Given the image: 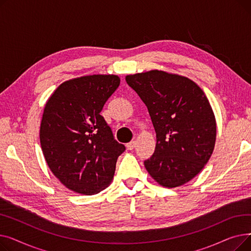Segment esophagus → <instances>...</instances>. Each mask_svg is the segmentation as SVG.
I'll return each instance as SVG.
<instances>
[{
  "instance_id": "1",
  "label": "esophagus",
  "mask_w": 251,
  "mask_h": 251,
  "mask_svg": "<svg viewBox=\"0 0 251 251\" xmlns=\"http://www.w3.org/2000/svg\"><path fill=\"white\" fill-rule=\"evenodd\" d=\"M135 146H136V142L135 141H130V142H128L127 144H126V148H127V150H133L134 148H135Z\"/></svg>"
}]
</instances>
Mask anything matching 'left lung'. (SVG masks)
<instances>
[{"label":"left lung","mask_w":251,"mask_h":251,"mask_svg":"<svg viewBox=\"0 0 251 251\" xmlns=\"http://www.w3.org/2000/svg\"><path fill=\"white\" fill-rule=\"evenodd\" d=\"M126 82L146 103L156 133L144 167L162 186L187 183L215 148L216 119L204 92L187 77L159 70L127 75Z\"/></svg>","instance_id":"8db88e82"}]
</instances>
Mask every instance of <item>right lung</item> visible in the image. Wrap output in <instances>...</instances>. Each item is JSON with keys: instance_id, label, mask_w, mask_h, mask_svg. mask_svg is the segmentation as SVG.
I'll use <instances>...</instances> for the list:
<instances>
[{"instance_id": "right-lung-1", "label": "right lung", "mask_w": 251, "mask_h": 251, "mask_svg": "<svg viewBox=\"0 0 251 251\" xmlns=\"http://www.w3.org/2000/svg\"><path fill=\"white\" fill-rule=\"evenodd\" d=\"M120 84L116 75H89L62 83L43 114L39 139L50 171L68 189L85 195L109 186L125 151L100 112Z\"/></svg>"}]
</instances>
